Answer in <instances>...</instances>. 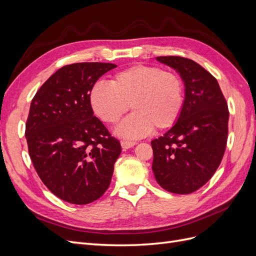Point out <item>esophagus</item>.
Segmentation results:
<instances>
[{"label":"esophagus","mask_w":256,"mask_h":256,"mask_svg":"<svg viewBox=\"0 0 256 256\" xmlns=\"http://www.w3.org/2000/svg\"><path fill=\"white\" fill-rule=\"evenodd\" d=\"M136 144V142L134 141H127V140H122L120 141V145L124 150H128L131 148V147H134Z\"/></svg>","instance_id":"obj_1"}]
</instances>
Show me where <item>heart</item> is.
<instances>
[{
  "label": "heart",
  "instance_id": "heart-1",
  "mask_svg": "<svg viewBox=\"0 0 256 256\" xmlns=\"http://www.w3.org/2000/svg\"><path fill=\"white\" fill-rule=\"evenodd\" d=\"M92 111L102 122L116 124L129 109L134 110L124 120L116 134L138 138L156 127H172L184 106V83L180 76L158 66L134 65L114 76L111 83L97 82L90 90Z\"/></svg>",
  "mask_w": 256,
  "mask_h": 256
}]
</instances>
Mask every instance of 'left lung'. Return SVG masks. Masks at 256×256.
Segmentation results:
<instances>
[{"instance_id": "obj_1", "label": "left lung", "mask_w": 256, "mask_h": 256, "mask_svg": "<svg viewBox=\"0 0 256 256\" xmlns=\"http://www.w3.org/2000/svg\"><path fill=\"white\" fill-rule=\"evenodd\" d=\"M184 85L180 118L152 141V172L164 190L189 194L204 186L220 166L228 141V109L218 81L194 60L158 56Z\"/></svg>"}]
</instances>
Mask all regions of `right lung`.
I'll list each match as a JSON object with an SVG mask.
<instances>
[{
	"mask_svg": "<svg viewBox=\"0 0 256 256\" xmlns=\"http://www.w3.org/2000/svg\"><path fill=\"white\" fill-rule=\"evenodd\" d=\"M115 64L62 67L38 90L26 125L28 154L42 182L65 202L85 205L109 188L122 147L94 116L90 92Z\"/></svg>",
	"mask_w": 256,
	"mask_h": 256,
	"instance_id": "right-lung-1",
	"label": "right lung"
}]
</instances>
